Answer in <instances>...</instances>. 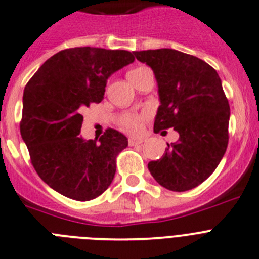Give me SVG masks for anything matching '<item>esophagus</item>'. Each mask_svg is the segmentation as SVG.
Returning a JSON list of instances; mask_svg holds the SVG:
<instances>
[{"label": "esophagus", "mask_w": 259, "mask_h": 259, "mask_svg": "<svg viewBox=\"0 0 259 259\" xmlns=\"http://www.w3.org/2000/svg\"><path fill=\"white\" fill-rule=\"evenodd\" d=\"M143 143V139L139 138H129V146H138V144Z\"/></svg>", "instance_id": "1"}]
</instances>
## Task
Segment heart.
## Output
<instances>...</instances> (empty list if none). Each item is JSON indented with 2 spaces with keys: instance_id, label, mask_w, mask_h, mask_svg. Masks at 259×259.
<instances>
[{
  "instance_id": "obj_1",
  "label": "heart",
  "mask_w": 259,
  "mask_h": 259,
  "mask_svg": "<svg viewBox=\"0 0 259 259\" xmlns=\"http://www.w3.org/2000/svg\"><path fill=\"white\" fill-rule=\"evenodd\" d=\"M143 67H137V69H133L127 72V78L132 76L133 74H135L137 71H139ZM147 113H129V115H125L124 117L121 118L120 121V125L122 126V129L126 130V132L133 133H139L142 129V125H143V121L147 118Z\"/></svg>"
}]
</instances>
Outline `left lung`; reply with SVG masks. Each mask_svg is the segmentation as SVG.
Segmentation results:
<instances>
[{"label":"left lung","mask_w":259,"mask_h":259,"mask_svg":"<svg viewBox=\"0 0 259 259\" xmlns=\"http://www.w3.org/2000/svg\"><path fill=\"white\" fill-rule=\"evenodd\" d=\"M134 55L153 70L158 85L154 133L170 127L179 133L178 142L167 143L148 170L166 189H193L216 170L228 148L230 106L221 79L206 61L180 51L161 48Z\"/></svg>","instance_id":"left-lung-1"}]
</instances>
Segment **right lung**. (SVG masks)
<instances>
[{"instance_id": "obj_1", "label": "right lung", "mask_w": 259, "mask_h": 259, "mask_svg": "<svg viewBox=\"0 0 259 259\" xmlns=\"http://www.w3.org/2000/svg\"><path fill=\"white\" fill-rule=\"evenodd\" d=\"M134 61L125 50L76 47L57 52L28 81L20 134L39 178L60 194L91 200L111 185L127 138L107 129L100 141L80 137L83 112L103 100L107 79Z\"/></svg>"}]
</instances>
